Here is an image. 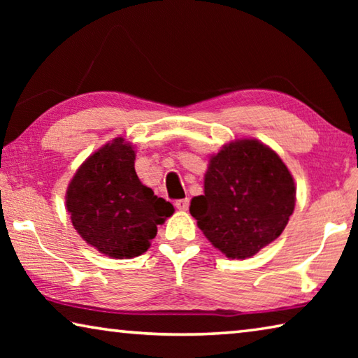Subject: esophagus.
<instances>
[{
	"label": "esophagus",
	"instance_id": "obj_1",
	"mask_svg": "<svg viewBox=\"0 0 358 358\" xmlns=\"http://www.w3.org/2000/svg\"><path fill=\"white\" fill-rule=\"evenodd\" d=\"M175 207L181 211L187 210L189 208V199H178V201H175Z\"/></svg>",
	"mask_w": 358,
	"mask_h": 358
}]
</instances>
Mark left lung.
I'll return each instance as SVG.
<instances>
[{"instance_id": "8db88e82", "label": "left lung", "mask_w": 358, "mask_h": 358, "mask_svg": "<svg viewBox=\"0 0 358 358\" xmlns=\"http://www.w3.org/2000/svg\"><path fill=\"white\" fill-rule=\"evenodd\" d=\"M203 196L189 211L211 245L246 259L276 240L295 207V185L273 150L252 138L224 145L211 156Z\"/></svg>"}]
</instances>
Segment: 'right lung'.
I'll list each match as a JSON object with an SVG mask.
<instances>
[{
	"label": "right lung",
	"mask_w": 358,
	"mask_h": 358,
	"mask_svg": "<svg viewBox=\"0 0 358 358\" xmlns=\"http://www.w3.org/2000/svg\"><path fill=\"white\" fill-rule=\"evenodd\" d=\"M132 145L121 137L78 167L66 192L72 226L88 245L115 259L141 256L173 205L143 186Z\"/></svg>",
	"instance_id": "obj_1"
}]
</instances>
